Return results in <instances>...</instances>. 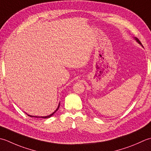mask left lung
<instances>
[{"mask_svg": "<svg viewBox=\"0 0 151 151\" xmlns=\"http://www.w3.org/2000/svg\"><path fill=\"white\" fill-rule=\"evenodd\" d=\"M135 40H136L138 42V43H139V44H140V45H141V42L139 40H138L137 38H135Z\"/></svg>", "mask_w": 151, "mask_h": 151, "instance_id": "obj_1", "label": "left lung"}]
</instances>
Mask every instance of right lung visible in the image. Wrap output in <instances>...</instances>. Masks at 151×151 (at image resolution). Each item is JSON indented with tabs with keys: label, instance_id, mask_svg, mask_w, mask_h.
I'll use <instances>...</instances> for the list:
<instances>
[{
	"label": "right lung",
	"instance_id": "add662e5",
	"mask_svg": "<svg viewBox=\"0 0 151 151\" xmlns=\"http://www.w3.org/2000/svg\"><path fill=\"white\" fill-rule=\"evenodd\" d=\"M59 106H60V104H58V107H57V109L55 111L52 113V114H51V115H47V116H32V115H28L29 116H30V117H36V118H44V119H47V118H50V117H51V116L53 115L54 113L57 111L58 109V108H59Z\"/></svg>",
	"mask_w": 151,
	"mask_h": 151
}]
</instances>
